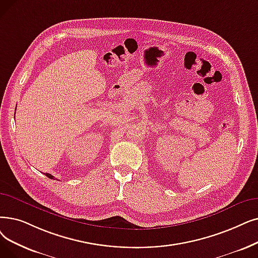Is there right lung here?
<instances>
[{
  "label": "right lung",
  "mask_w": 258,
  "mask_h": 258,
  "mask_svg": "<svg viewBox=\"0 0 258 258\" xmlns=\"http://www.w3.org/2000/svg\"><path fill=\"white\" fill-rule=\"evenodd\" d=\"M45 175H46V176H47V177H48V178H50V179H54V177H53V176H52V175H50V174H47V173H46V174H45Z\"/></svg>",
  "instance_id": "obj_1"
}]
</instances>
